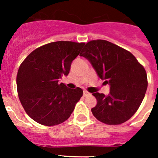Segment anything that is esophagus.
Returning <instances> with one entry per match:
<instances>
[{"mask_svg":"<svg viewBox=\"0 0 158 158\" xmlns=\"http://www.w3.org/2000/svg\"><path fill=\"white\" fill-rule=\"evenodd\" d=\"M83 95H84V96H89V95H90V93H89V92L86 91V90H84Z\"/></svg>","mask_w":158,"mask_h":158,"instance_id":"1","label":"esophagus"}]
</instances>
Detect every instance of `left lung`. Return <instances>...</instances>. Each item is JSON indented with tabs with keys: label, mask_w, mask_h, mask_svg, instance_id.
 <instances>
[{
	"label": "left lung",
	"mask_w": 158,
	"mask_h": 158,
	"mask_svg": "<svg viewBox=\"0 0 158 158\" xmlns=\"http://www.w3.org/2000/svg\"><path fill=\"white\" fill-rule=\"evenodd\" d=\"M80 56L89 60L99 77L110 85L109 95L93 94L97 100L91 109L93 115L109 125L127 121L139 109L147 89L144 67L131 52L106 40L89 42Z\"/></svg>",
	"instance_id": "8db88e82"
}]
</instances>
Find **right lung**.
Masks as SVG:
<instances>
[{
	"label": "right lung",
	"mask_w": 158,
	"mask_h": 158,
	"mask_svg": "<svg viewBox=\"0 0 158 158\" xmlns=\"http://www.w3.org/2000/svg\"><path fill=\"white\" fill-rule=\"evenodd\" d=\"M85 43L53 42L32 51L22 62L16 77L19 98L31 118L44 126L62 123L70 116L83 95L59 83Z\"/></svg>",
	"instance_id": "obj_1"
}]
</instances>
